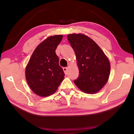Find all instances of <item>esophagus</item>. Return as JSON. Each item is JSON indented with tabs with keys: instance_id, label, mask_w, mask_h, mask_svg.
Returning <instances> with one entry per match:
<instances>
[{
	"instance_id": "obj_1",
	"label": "esophagus",
	"mask_w": 134,
	"mask_h": 134,
	"mask_svg": "<svg viewBox=\"0 0 134 134\" xmlns=\"http://www.w3.org/2000/svg\"><path fill=\"white\" fill-rule=\"evenodd\" d=\"M63 71H64L65 74H66H66H67V71H68V68H66V67L63 68Z\"/></svg>"
}]
</instances>
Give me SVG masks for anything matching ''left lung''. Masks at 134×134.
<instances>
[{"mask_svg":"<svg viewBox=\"0 0 134 134\" xmlns=\"http://www.w3.org/2000/svg\"><path fill=\"white\" fill-rule=\"evenodd\" d=\"M68 40L75 53L79 77L74 83L86 93L98 92L107 83L110 63L99 46L86 35L72 34Z\"/></svg>","mask_w":134,"mask_h":134,"instance_id":"left-lung-1","label":"left lung"}]
</instances>
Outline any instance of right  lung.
<instances>
[{
	"label": "right lung",
	"mask_w": 134,
	"mask_h": 134,
	"mask_svg": "<svg viewBox=\"0 0 134 134\" xmlns=\"http://www.w3.org/2000/svg\"><path fill=\"white\" fill-rule=\"evenodd\" d=\"M62 38V35L47 37L36 47L26 67L27 83L41 97L54 93L64 79V72L55 51Z\"/></svg>",
	"instance_id": "obj_1"
}]
</instances>
